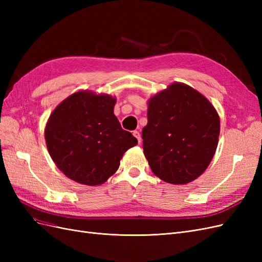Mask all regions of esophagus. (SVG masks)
<instances>
[{
  "label": "esophagus",
  "instance_id": "1",
  "mask_svg": "<svg viewBox=\"0 0 262 262\" xmlns=\"http://www.w3.org/2000/svg\"><path fill=\"white\" fill-rule=\"evenodd\" d=\"M133 136L137 138L139 143H141V134H140V132L139 131H133Z\"/></svg>",
  "mask_w": 262,
  "mask_h": 262
}]
</instances>
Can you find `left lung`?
<instances>
[{
	"instance_id": "1",
	"label": "left lung",
	"mask_w": 262,
	"mask_h": 262,
	"mask_svg": "<svg viewBox=\"0 0 262 262\" xmlns=\"http://www.w3.org/2000/svg\"><path fill=\"white\" fill-rule=\"evenodd\" d=\"M216 109L203 95L173 82L147 101V124L142 131L144 155L154 175L186 185L208 168L220 136Z\"/></svg>"
}]
</instances>
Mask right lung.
Returning a JSON list of instances; mask_svg holds the SVG:
<instances>
[{
	"label": "right lung",
	"instance_id": "obj_1",
	"mask_svg": "<svg viewBox=\"0 0 262 262\" xmlns=\"http://www.w3.org/2000/svg\"><path fill=\"white\" fill-rule=\"evenodd\" d=\"M116 97L78 91L55 107L45 140L55 166L78 184L99 186L119 168L129 148L138 144L114 114Z\"/></svg>",
	"mask_w": 262,
	"mask_h": 262
}]
</instances>
